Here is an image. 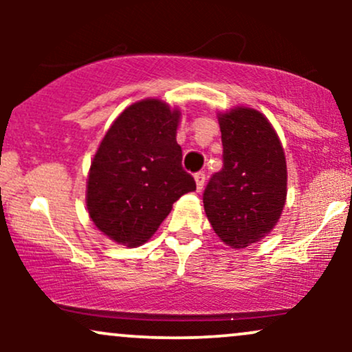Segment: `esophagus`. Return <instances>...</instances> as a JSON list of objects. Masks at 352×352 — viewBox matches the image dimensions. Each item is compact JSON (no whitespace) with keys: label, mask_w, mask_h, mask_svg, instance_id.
<instances>
[{"label":"esophagus","mask_w":352,"mask_h":352,"mask_svg":"<svg viewBox=\"0 0 352 352\" xmlns=\"http://www.w3.org/2000/svg\"><path fill=\"white\" fill-rule=\"evenodd\" d=\"M195 184H197V190L201 192V190H204V185H205V173L204 172L195 173Z\"/></svg>","instance_id":"1"}]
</instances>
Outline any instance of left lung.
Returning a JSON list of instances; mask_svg holds the SVG:
<instances>
[{"mask_svg": "<svg viewBox=\"0 0 352 352\" xmlns=\"http://www.w3.org/2000/svg\"><path fill=\"white\" fill-rule=\"evenodd\" d=\"M223 168L208 182L204 207L213 232L232 248L265 238L286 201V159L270 120L252 107L218 114Z\"/></svg>", "mask_w": 352, "mask_h": 352, "instance_id": "8db88e82", "label": "left lung"}]
</instances>
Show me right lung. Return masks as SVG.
<instances>
[{"mask_svg":"<svg viewBox=\"0 0 352 352\" xmlns=\"http://www.w3.org/2000/svg\"><path fill=\"white\" fill-rule=\"evenodd\" d=\"M180 111L160 99L129 106L104 135L87 177L86 204L104 235L127 248L144 245L173 201L197 188L182 167Z\"/></svg>","mask_w":352,"mask_h":352,"instance_id":"right-lung-1","label":"right lung"}]
</instances>
